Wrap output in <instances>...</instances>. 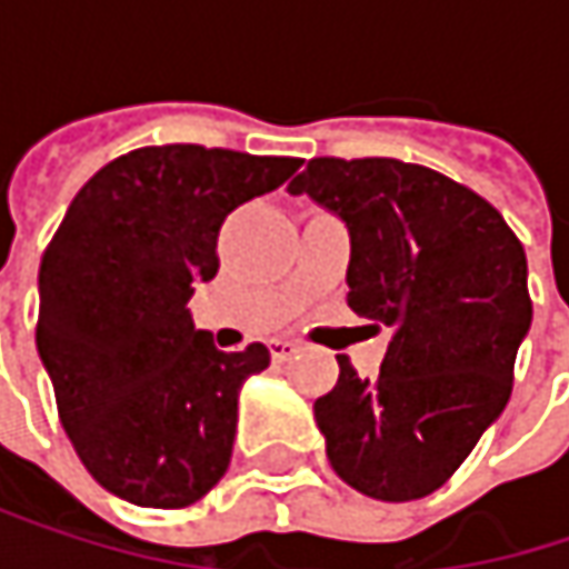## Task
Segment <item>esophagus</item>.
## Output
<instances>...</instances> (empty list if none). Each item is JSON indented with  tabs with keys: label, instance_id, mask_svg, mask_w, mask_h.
I'll use <instances>...</instances> for the list:
<instances>
[{
	"label": "esophagus",
	"instance_id": "34e87169",
	"mask_svg": "<svg viewBox=\"0 0 569 569\" xmlns=\"http://www.w3.org/2000/svg\"><path fill=\"white\" fill-rule=\"evenodd\" d=\"M296 352H299V346H296V342H289V339H273V342H270V356H273L277 362L292 359Z\"/></svg>",
	"mask_w": 569,
	"mask_h": 569
}]
</instances>
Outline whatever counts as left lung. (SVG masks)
<instances>
[{
    "instance_id": "left-lung-1",
    "label": "left lung",
    "mask_w": 569,
    "mask_h": 569,
    "mask_svg": "<svg viewBox=\"0 0 569 569\" xmlns=\"http://www.w3.org/2000/svg\"><path fill=\"white\" fill-rule=\"evenodd\" d=\"M349 227V306L392 326L376 379L316 398L332 471L376 501L438 491L505 411L530 329L527 257L465 183L396 158H312L289 183Z\"/></svg>"
}]
</instances>
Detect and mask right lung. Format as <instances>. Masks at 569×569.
Masks as SVG:
<instances>
[{"mask_svg":"<svg viewBox=\"0 0 569 569\" xmlns=\"http://www.w3.org/2000/svg\"><path fill=\"white\" fill-rule=\"evenodd\" d=\"M296 158L164 144L94 173L39 267L36 346L88 475L138 508H187L233 455L240 386L263 342L220 352L193 329V283L217 277V233L277 190Z\"/></svg>","mask_w":569,"mask_h":569,"instance_id":"add662e5","label":"right lung"}]
</instances>
